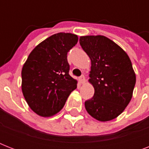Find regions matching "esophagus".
Listing matches in <instances>:
<instances>
[{
    "label": "esophagus",
    "instance_id": "34e87169",
    "mask_svg": "<svg viewBox=\"0 0 149 149\" xmlns=\"http://www.w3.org/2000/svg\"><path fill=\"white\" fill-rule=\"evenodd\" d=\"M79 80H80L81 84H84L85 83V77H84V75H82L81 77H79Z\"/></svg>",
    "mask_w": 149,
    "mask_h": 149
}]
</instances>
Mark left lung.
<instances>
[{
	"instance_id": "8db88e82",
	"label": "left lung",
	"mask_w": 149,
	"mask_h": 149,
	"mask_svg": "<svg viewBox=\"0 0 149 149\" xmlns=\"http://www.w3.org/2000/svg\"><path fill=\"white\" fill-rule=\"evenodd\" d=\"M79 44L91 60L89 81L94 95L85 101L90 115L108 121L122 113L132 97L136 77L129 57L121 48L103 36L79 38Z\"/></svg>"
}]
</instances>
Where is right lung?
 Returning a JSON list of instances; mask_svg holds the SVG:
<instances>
[{
    "mask_svg": "<svg viewBox=\"0 0 149 149\" xmlns=\"http://www.w3.org/2000/svg\"><path fill=\"white\" fill-rule=\"evenodd\" d=\"M71 33L55 34L29 54L22 70V90L30 108L42 117L62 110L77 81L70 74L67 53L77 45Z\"/></svg>",
    "mask_w": 149,
    "mask_h": 149,
    "instance_id": "add662e5",
    "label": "right lung"
}]
</instances>
